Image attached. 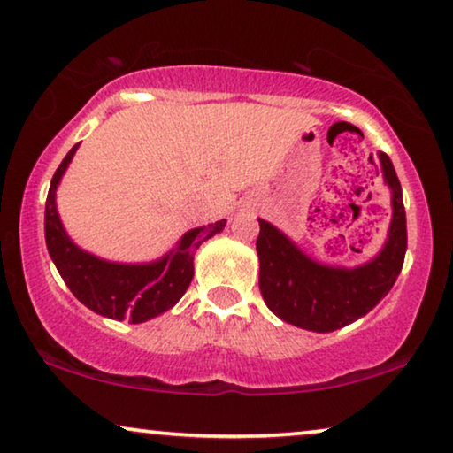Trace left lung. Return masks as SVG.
Segmentation results:
<instances>
[{
    "instance_id": "1",
    "label": "left lung",
    "mask_w": 453,
    "mask_h": 453,
    "mask_svg": "<svg viewBox=\"0 0 453 453\" xmlns=\"http://www.w3.org/2000/svg\"><path fill=\"white\" fill-rule=\"evenodd\" d=\"M384 180L392 190V221L381 250L353 269L322 265L310 258L281 229L258 219V288L273 314L311 333L347 326L388 296L403 271L406 254V213L396 170L378 154Z\"/></svg>"
}]
</instances>
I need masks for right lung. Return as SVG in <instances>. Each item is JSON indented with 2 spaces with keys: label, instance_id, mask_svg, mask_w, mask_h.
Here are the masks:
<instances>
[{
  "label": "right lung",
  "instance_id": "add662e5",
  "mask_svg": "<svg viewBox=\"0 0 453 453\" xmlns=\"http://www.w3.org/2000/svg\"><path fill=\"white\" fill-rule=\"evenodd\" d=\"M78 148L80 143H75L69 150L50 180L44 205L47 250L63 281L86 308L112 320L127 318L131 324L148 322L176 305L184 296L195 275L196 248L219 234L226 227V219L190 229L168 254L154 263L123 265L94 257L73 244L61 224L55 203L57 187Z\"/></svg>",
  "mask_w": 453,
  "mask_h": 453
}]
</instances>
